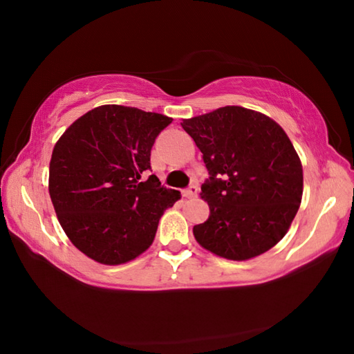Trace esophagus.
Segmentation results:
<instances>
[{
    "instance_id": "esophagus-1",
    "label": "esophagus",
    "mask_w": 354,
    "mask_h": 354,
    "mask_svg": "<svg viewBox=\"0 0 354 354\" xmlns=\"http://www.w3.org/2000/svg\"><path fill=\"white\" fill-rule=\"evenodd\" d=\"M198 185L196 184H192V185H189L187 189L185 190H183V196L184 198H194V196H196V194H198Z\"/></svg>"
}]
</instances>
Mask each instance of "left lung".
Wrapping results in <instances>:
<instances>
[{"label": "left lung", "mask_w": 354, "mask_h": 354, "mask_svg": "<svg viewBox=\"0 0 354 354\" xmlns=\"http://www.w3.org/2000/svg\"><path fill=\"white\" fill-rule=\"evenodd\" d=\"M203 153L209 179L201 198L211 214L194 226L203 248L247 261L286 236L303 196V167L284 129L270 117L225 106L183 120Z\"/></svg>", "instance_id": "8db88e82"}]
</instances>
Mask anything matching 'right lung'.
I'll return each mask as SVG.
<instances>
[{"instance_id": "right-lung-1", "label": "right lung", "mask_w": 354, "mask_h": 354, "mask_svg": "<svg viewBox=\"0 0 354 354\" xmlns=\"http://www.w3.org/2000/svg\"><path fill=\"white\" fill-rule=\"evenodd\" d=\"M171 118L106 104L84 113L57 140L50 162V196L65 234L106 266L136 259L153 243L159 218L181 198L160 185L149 156Z\"/></svg>"}]
</instances>
